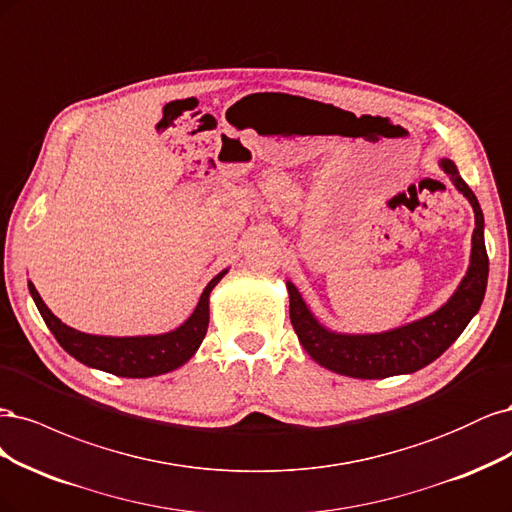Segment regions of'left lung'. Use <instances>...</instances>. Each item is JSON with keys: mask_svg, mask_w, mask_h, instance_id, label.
I'll return each instance as SVG.
<instances>
[{"mask_svg": "<svg viewBox=\"0 0 512 512\" xmlns=\"http://www.w3.org/2000/svg\"><path fill=\"white\" fill-rule=\"evenodd\" d=\"M440 166L451 174L455 187L468 197L474 208L472 259L466 278L461 280L453 298L434 315L393 329V332L372 336H342L327 332L310 315L298 289L287 283L291 325L306 353L323 368L353 378H387L393 374L417 372L447 351L481 308L489 274V257L483 238V212L476 195L466 185V180L459 176L455 163L444 159Z\"/></svg>", "mask_w": 512, "mask_h": 512, "instance_id": "obj_1", "label": "left lung"}]
</instances>
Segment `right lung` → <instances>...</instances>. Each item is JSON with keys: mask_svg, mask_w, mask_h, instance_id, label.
<instances>
[{"mask_svg": "<svg viewBox=\"0 0 512 512\" xmlns=\"http://www.w3.org/2000/svg\"><path fill=\"white\" fill-rule=\"evenodd\" d=\"M225 272L214 276L206 285L193 315L178 329L163 336H138V338H108L76 332L61 323L48 306L42 302L38 289L29 283V291L40 310L44 323L51 329L57 342L80 364L104 370L127 378H146L170 372L193 357L202 344L208 329V295L219 283Z\"/></svg>", "mask_w": 512, "mask_h": 512, "instance_id": "1", "label": "right lung"}]
</instances>
